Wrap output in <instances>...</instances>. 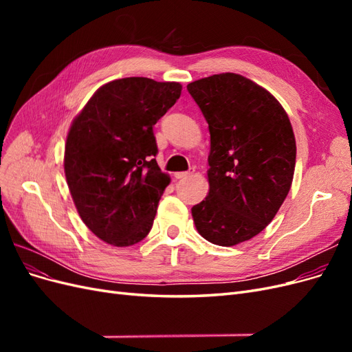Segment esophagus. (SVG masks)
I'll return each instance as SVG.
<instances>
[{
	"label": "esophagus",
	"instance_id": "esophagus-1",
	"mask_svg": "<svg viewBox=\"0 0 352 352\" xmlns=\"http://www.w3.org/2000/svg\"><path fill=\"white\" fill-rule=\"evenodd\" d=\"M194 172H195V168L190 167V168L188 170V172H177V173H175V177H176V179H185V177L192 176Z\"/></svg>",
	"mask_w": 352,
	"mask_h": 352
}]
</instances>
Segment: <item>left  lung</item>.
<instances>
[{
  "instance_id": "left-lung-1",
  "label": "left lung",
  "mask_w": 352,
  "mask_h": 352,
  "mask_svg": "<svg viewBox=\"0 0 352 352\" xmlns=\"http://www.w3.org/2000/svg\"><path fill=\"white\" fill-rule=\"evenodd\" d=\"M210 131V192L192 207L199 235L232 247L258 235L289 192L296 145L279 101L236 73L188 85Z\"/></svg>"
}]
</instances>
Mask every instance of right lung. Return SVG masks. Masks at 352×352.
Returning <instances> with one entry per match:
<instances>
[{
    "instance_id": "obj_1",
    "label": "right lung",
    "mask_w": 352,
    "mask_h": 352,
    "mask_svg": "<svg viewBox=\"0 0 352 352\" xmlns=\"http://www.w3.org/2000/svg\"><path fill=\"white\" fill-rule=\"evenodd\" d=\"M182 85L124 78L104 85L73 120L65 173L88 229L114 247L150 233L170 177L160 170L154 124L180 97Z\"/></svg>"
}]
</instances>
